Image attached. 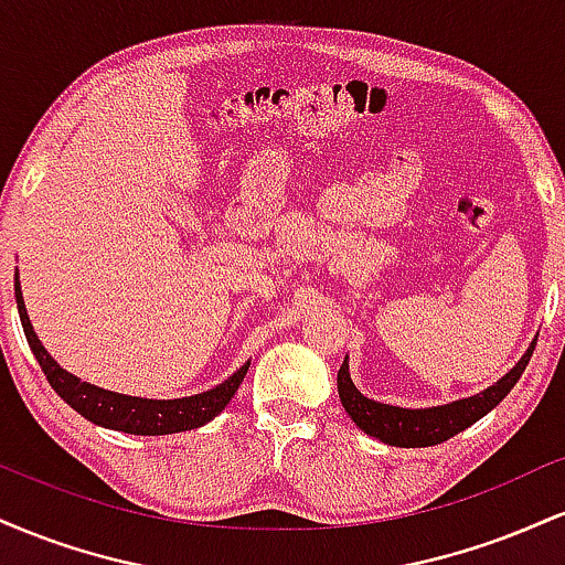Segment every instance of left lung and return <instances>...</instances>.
Returning a JSON list of instances; mask_svg holds the SVG:
<instances>
[{"label": "left lung", "mask_w": 565, "mask_h": 565, "mask_svg": "<svg viewBox=\"0 0 565 565\" xmlns=\"http://www.w3.org/2000/svg\"><path fill=\"white\" fill-rule=\"evenodd\" d=\"M534 345L536 340L531 342V348L523 353V359L518 361L502 380L494 382L491 387H486L483 393L470 395V398L462 401H454V404L446 406L404 408L366 398V395L353 385V380H350L348 359L342 361L340 372H337V391H340V401L342 406H345V412L350 414V419H353L366 436H374L387 446H401V449L436 446L454 438L457 433H462L465 427L478 423L481 417H486V414L515 387V382L521 380L523 372H526Z\"/></svg>", "instance_id": "obj_1"}]
</instances>
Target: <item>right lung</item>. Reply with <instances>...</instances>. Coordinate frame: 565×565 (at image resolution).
<instances>
[{
  "label": "right lung",
  "instance_id": "right-lung-1",
  "mask_svg": "<svg viewBox=\"0 0 565 565\" xmlns=\"http://www.w3.org/2000/svg\"><path fill=\"white\" fill-rule=\"evenodd\" d=\"M15 302L18 313H21L25 340H29L31 350H34L39 366H42L44 377L53 385V391L61 395L74 412H79L84 419H89V423L100 427H111V430L132 433V436H170V433H183L206 425L231 404V398L236 395L238 385H242L246 377V369H249V361H246V364L238 369V372H233L223 385L196 395H188V398L153 401L103 391V387L89 385V382H82L79 377H74V374H68L66 369L57 366V361L44 350L34 327H31L29 313H25L23 291L21 284H18V276Z\"/></svg>",
  "mask_w": 565,
  "mask_h": 565
}]
</instances>
